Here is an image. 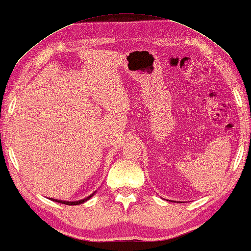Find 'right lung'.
<instances>
[{"label": "right lung", "instance_id": "obj_1", "mask_svg": "<svg viewBox=\"0 0 251 251\" xmlns=\"http://www.w3.org/2000/svg\"><path fill=\"white\" fill-rule=\"evenodd\" d=\"M92 196H93V194H92L91 196L87 197V198H84V199H82V200H79V201H62V200H56V199H51V200H53V201H56V202H59V203L68 204V206H76V204H80V203H83V202H85V201L89 200L90 198H91Z\"/></svg>", "mask_w": 251, "mask_h": 251}]
</instances>
